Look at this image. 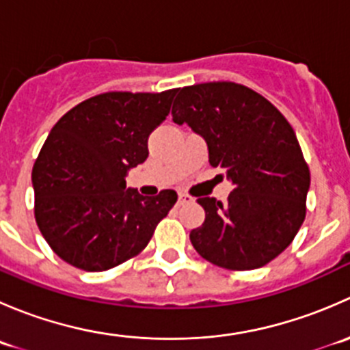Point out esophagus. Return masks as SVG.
Returning a JSON list of instances; mask_svg holds the SVG:
<instances>
[{
  "label": "esophagus",
  "instance_id": "obj_1",
  "mask_svg": "<svg viewBox=\"0 0 350 350\" xmlns=\"http://www.w3.org/2000/svg\"><path fill=\"white\" fill-rule=\"evenodd\" d=\"M191 201H195V198L186 195V193H179V200L178 203L179 204H186V203H191Z\"/></svg>",
  "mask_w": 350,
  "mask_h": 350
}]
</instances>
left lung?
<instances>
[{
    "label": "left lung",
    "mask_w": 350,
    "mask_h": 350,
    "mask_svg": "<svg viewBox=\"0 0 350 350\" xmlns=\"http://www.w3.org/2000/svg\"><path fill=\"white\" fill-rule=\"evenodd\" d=\"M172 120L206 140L210 164L234 185L225 203L198 198L204 224L189 234L196 252L230 271L276 259L305 220L310 188L308 164L283 113L243 84L213 81L183 88Z\"/></svg>",
    "instance_id": "1"
}]
</instances>
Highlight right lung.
<instances>
[{"mask_svg": "<svg viewBox=\"0 0 350 350\" xmlns=\"http://www.w3.org/2000/svg\"><path fill=\"white\" fill-rule=\"evenodd\" d=\"M178 90L108 91L59 120L33 164L35 221L51 249L77 269L100 273L142 252L178 201L174 189L142 196L125 174L149 155L150 132Z\"/></svg>", "mask_w": 350, "mask_h": 350, "instance_id": "obj_1", "label": "right lung"}]
</instances>
